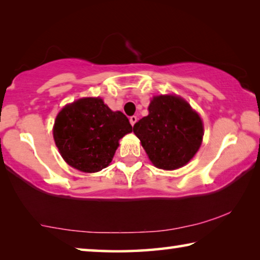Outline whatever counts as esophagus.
<instances>
[{
    "label": "esophagus",
    "instance_id": "34e87169",
    "mask_svg": "<svg viewBox=\"0 0 260 260\" xmlns=\"http://www.w3.org/2000/svg\"><path fill=\"white\" fill-rule=\"evenodd\" d=\"M136 121H138V117H136V116H132V117H129V122H131V125H132V126H134V124H135Z\"/></svg>",
    "mask_w": 260,
    "mask_h": 260
}]
</instances>
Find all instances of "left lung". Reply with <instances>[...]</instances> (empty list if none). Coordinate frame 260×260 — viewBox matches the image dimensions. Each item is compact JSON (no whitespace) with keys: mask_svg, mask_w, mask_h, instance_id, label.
<instances>
[{"mask_svg":"<svg viewBox=\"0 0 260 260\" xmlns=\"http://www.w3.org/2000/svg\"><path fill=\"white\" fill-rule=\"evenodd\" d=\"M149 114L133 127L152 164L179 169L195 156L203 139V122L186 101L172 95L156 96Z\"/></svg>","mask_w":260,"mask_h":260,"instance_id":"left-lung-1","label":"left lung"}]
</instances>
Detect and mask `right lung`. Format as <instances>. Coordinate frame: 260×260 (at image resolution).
Segmentation results:
<instances>
[{
	"instance_id": "obj_1",
	"label": "right lung",
	"mask_w": 260,
	"mask_h": 260,
	"mask_svg": "<svg viewBox=\"0 0 260 260\" xmlns=\"http://www.w3.org/2000/svg\"><path fill=\"white\" fill-rule=\"evenodd\" d=\"M131 132L124 113L111 111L101 99H81L58 113L54 139L70 166L93 173L111 162L119 140Z\"/></svg>"
}]
</instances>
